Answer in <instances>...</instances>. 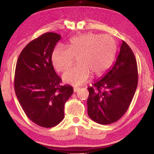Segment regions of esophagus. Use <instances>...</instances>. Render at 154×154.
I'll list each match as a JSON object with an SVG mask.
<instances>
[{
	"label": "esophagus",
	"instance_id": "esophagus-1",
	"mask_svg": "<svg viewBox=\"0 0 154 154\" xmlns=\"http://www.w3.org/2000/svg\"><path fill=\"white\" fill-rule=\"evenodd\" d=\"M78 90H79V89H78V88H74V89H73V92L74 93H76V92H77V91H78Z\"/></svg>",
	"mask_w": 154,
	"mask_h": 154
}]
</instances>
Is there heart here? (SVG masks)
I'll return each mask as SVG.
<instances>
[{"label": "heart", "instance_id": "1", "mask_svg": "<svg viewBox=\"0 0 154 154\" xmlns=\"http://www.w3.org/2000/svg\"><path fill=\"white\" fill-rule=\"evenodd\" d=\"M116 52V44L109 35L88 33L72 38L67 49L55 48L51 54L52 64L57 71H64L77 60V67L63 75L65 83L79 86L86 83L90 75L99 76L110 67Z\"/></svg>", "mask_w": 154, "mask_h": 154}]
</instances>
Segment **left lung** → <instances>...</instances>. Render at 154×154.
Wrapping results in <instances>:
<instances>
[{
	"label": "left lung",
	"mask_w": 154,
	"mask_h": 154,
	"mask_svg": "<svg viewBox=\"0 0 154 154\" xmlns=\"http://www.w3.org/2000/svg\"><path fill=\"white\" fill-rule=\"evenodd\" d=\"M138 79L134 54L122 41L115 63L93 87H88V115L100 124H110L119 120L132 102Z\"/></svg>",
	"instance_id": "1"
}]
</instances>
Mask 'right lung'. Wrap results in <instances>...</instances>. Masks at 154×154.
<instances>
[{
  "instance_id": "obj_1",
  "label": "right lung",
  "mask_w": 154,
  "mask_h": 154,
  "mask_svg": "<svg viewBox=\"0 0 154 154\" xmlns=\"http://www.w3.org/2000/svg\"><path fill=\"white\" fill-rule=\"evenodd\" d=\"M61 38L54 32L42 34L23 49L16 65V95L28 119L44 128L63 120L65 104L73 93L71 86L60 85L52 64V52Z\"/></svg>"
}]
</instances>
